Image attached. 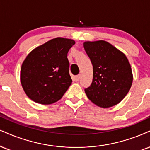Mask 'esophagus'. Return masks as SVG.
Here are the masks:
<instances>
[{"instance_id":"34e87169","label":"esophagus","mask_w":150,"mask_h":150,"mask_svg":"<svg viewBox=\"0 0 150 150\" xmlns=\"http://www.w3.org/2000/svg\"><path fill=\"white\" fill-rule=\"evenodd\" d=\"M80 78H81V74H79V75L76 76L74 77V79H75L76 81H79V79H80Z\"/></svg>"}]
</instances>
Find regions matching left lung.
<instances>
[{
    "label": "left lung",
    "mask_w": 150,
    "mask_h": 150,
    "mask_svg": "<svg viewBox=\"0 0 150 150\" xmlns=\"http://www.w3.org/2000/svg\"><path fill=\"white\" fill-rule=\"evenodd\" d=\"M93 67V79L85 90L87 97L101 108L115 106L127 95L133 83L130 63L125 53L104 40L83 42Z\"/></svg>",
    "instance_id": "left-lung-1"
}]
</instances>
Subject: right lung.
I'll return each mask as SVG.
<instances>
[{"label": "right lung", "instance_id": "add662e5", "mask_svg": "<svg viewBox=\"0 0 150 150\" xmlns=\"http://www.w3.org/2000/svg\"><path fill=\"white\" fill-rule=\"evenodd\" d=\"M74 44L71 39L56 38L28 53L22 63L20 81L31 100L49 105L62 97L72 82L67 53Z\"/></svg>", "mask_w": 150, "mask_h": 150}]
</instances>
